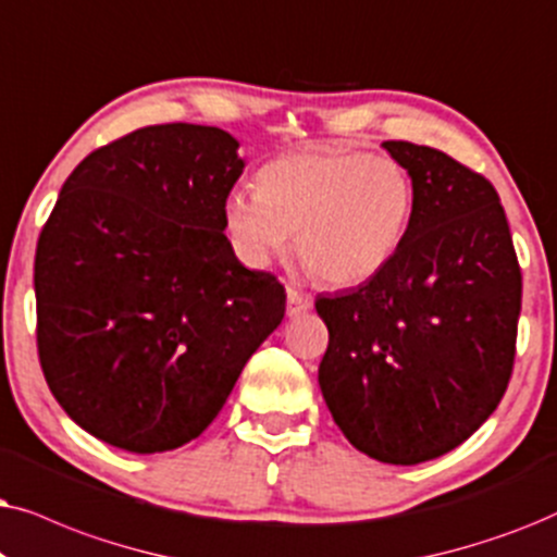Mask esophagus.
Segmentation results:
<instances>
[{
	"label": "esophagus",
	"instance_id": "obj_1",
	"mask_svg": "<svg viewBox=\"0 0 557 557\" xmlns=\"http://www.w3.org/2000/svg\"><path fill=\"white\" fill-rule=\"evenodd\" d=\"M310 306H313V298L308 293H300L298 287H287V313L300 315L310 310Z\"/></svg>",
	"mask_w": 557,
	"mask_h": 557
}]
</instances>
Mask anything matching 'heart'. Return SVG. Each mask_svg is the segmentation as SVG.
Returning a JSON list of instances; mask_svg holds the SVG:
<instances>
[{
  "label": "heart",
  "instance_id": "1",
  "mask_svg": "<svg viewBox=\"0 0 557 557\" xmlns=\"http://www.w3.org/2000/svg\"><path fill=\"white\" fill-rule=\"evenodd\" d=\"M412 206V181L397 160L321 145L264 162L257 193L226 198L224 224L251 267L285 255L295 234V251L313 277L351 287L392 262Z\"/></svg>",
  "mask_w": 557,
  "mask_h": 557
}]
</instances>
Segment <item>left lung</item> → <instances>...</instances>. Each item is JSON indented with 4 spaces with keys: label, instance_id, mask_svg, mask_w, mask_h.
I'll return each instance as SVG.
<instances>
[{
    "label": "left lung",
    "instance_id": "obj_1",
    "mask_svg": "<svg viewBox=\"0 0 557 557\" xmlns=\"http://www.w3.org/2000/svg\"><path fill=\"white\" fill-rule=\"evenodd\" d=\"M382 147L412 177V219L380 274L315 298L329 325L318 382L354 448L412 466L461 446L502 403L522 272L484 175L425 145Z\"/></svg>",
    "mask_w": 557,
    "mask_h": 557
}]
</instances>
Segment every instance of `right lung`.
<instances>
[{
  "instance_id": "right-lung-1",
  "label": "right lung",
  "mask_w": 557,
  "mask_h": 557,
  "mask_svg": "<svg viewBox=\"0 0 557 557\" xmlns=\"http://www.w3.org/2000/svg\"><path fill=\"white\" fill-rule=\"evenodd\" d=\"M239 143L152 124L63 183L35 251L37 356L58 405L132 454L203 433L285 315V287L224 234Z\"/></svg>"
}]
</instances>
